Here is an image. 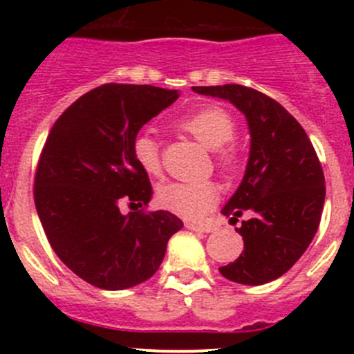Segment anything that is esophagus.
<instances>
[{
    "label": "esophagus",
    "mask_w": 354,
    "mask_h": 354,
    "mask_svg": "<svg viewBox=\"0 0 354 354\" xmlns=\"http://www.w3.org/2000/svg\"><path fill=\"white\" fill-rule=\"evenodd\" d=\"M187 227L192 231H197V233H210V231H214L212 226H207V224H198V223H187Z\"/></svg>",
    "instance_id": "obj_1"
}]
</instances>
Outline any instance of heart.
<instances>
[{
  "mask_svg": "<svg viewBox=\"0 0 354 354\" xmlns=\"http://www.w3.org/2000/svg\"><path fill=\"white\" fill-rule=\"evenodd\" d=\"M178 128L197 138L205 147L212 149L214 160L224 173L236 169L241 151L233 140L236 133V123L226 109L205 106L181 118L178 121ZM131 151L137 164L145 173L151 176H159L162 171V160H160L159 145L151 135H137ZM217 200H219V192L212 181H194V183L173 181L162 185L157 192V202L160 203V207L185 219H200L214 209Z\"/></svg>",
  "mask_w": 354,
  "mask_h": 354,
  "instance_id": "1",
  "label": "heart"
}]
</instances>
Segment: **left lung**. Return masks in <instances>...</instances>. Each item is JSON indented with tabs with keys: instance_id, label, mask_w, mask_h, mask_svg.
I'll return each mask as SVG.
<instances>
[{
	"instance_id": "1",
	"label": "left lung",
	"mask_w": 354,
	"mask_h": 354,
	"mask_svg": "<svg viewBox=\"0 0 354 354\" xmlns=\"http://www.w3.org/2000/svg\"><path fill=\"white\" fill-rule=\"evenodd\" d=\"M227 99L246 116L252 135L243 181L223 214L236 224L245 252L219 267L233 283L260 286L286 274L312 243L326 200L322 164L301 124L269 95L238 84L194 87Z\"/></svg>"
}]
</instances>
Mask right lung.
Returning <instances> with one entry per match:
<instances>
[{
  "mask_svg": "<svg viewBox=\"0 0 354 354\" xmlns=\"http://www.w3.org/2000/svg\"><path fill=\"white\" fill-rule=\"evenodd\" d=\"M176 99L154 85L104 84L66 108L46 138L34 178L37 216L56 255L92 286L147 281L183 227L167 210H145L152 185L131 151L138 130ZM123 201L142 209L121 214Z\"/></svg>",
  "mask_w": 354,
  "mask_h": 354,
  "instance_id": "obj_1",
  "label": "right lung"
}]
</instances>
